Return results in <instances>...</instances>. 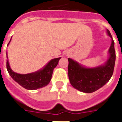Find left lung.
<instances>
[{"mask_svg": "<svg viewBox=\"0 0 122 122\" xmlns=\"http://www.w3.org/2000/svg\"><path fill=\"white\" fill-rule=\"evenodd\" d=\"M107 32L112 38V44L109 49L110 57L104 65L88 69L73 59H68L69 79L71 85L76 89L86 93H91L103 86L112 77L114 69L116 51L111 34L108 30Z\"/></svg>", "mask_w": 122, "mask_h": 122, "instance_id": "1", "label": "left lung"}]
</instances>
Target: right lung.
Returning a JSON list of instances; mask_svg holds the SVG:
<instances>
[{"label":"right lung","instance_id":"obj_1","mask_svg":"<svg viewBox=\"0 0 122 122\" xmlns=\"http://www.w3.org/2000/svg\"><path fill=\"white\" fill-rule=\"evenodd\" d=\"M61 57L53 59L49 61L43 69L26 75L14 73L10 69L8 60L6 61V69L11 77L20 85L28 90H36L49 84L51 79L53 69L57 65Z\"/></svg>","mask_w":122,"mask_h":122}]
</instances>
